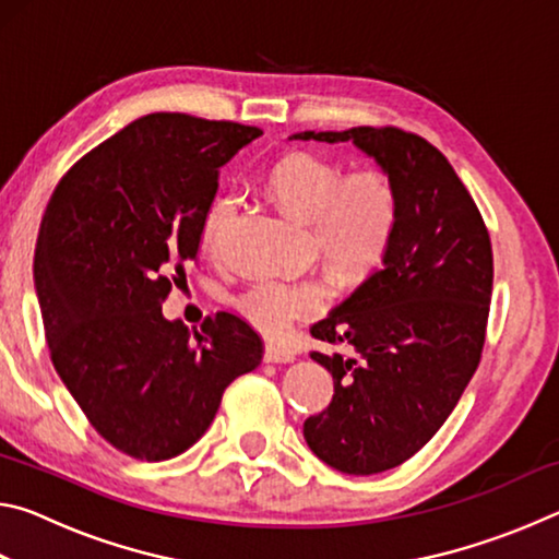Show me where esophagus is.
Masks as SVG:
<instances>
[{
    "label": "esophagus",
    "instance_id": "obj_1",
    "mask_svg": "<svg viewBox=\"0 0 559 559\" xmlns=\"http://www.w3.org/2000/svg\"><path fill=\"white\" fill-rule=\"evenodd\" d=\"M296 355L290 353L286 347H278V345H266L263 347V362H271V365H286L293 362Z\"/></svg>",
    "mask_w": 559,
    "mask_h": 559
}]
</instances>
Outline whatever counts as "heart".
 Returning <instances> with one entry per match:
<instances>
[{
	"label": "heart",
	"instance_id": "1",
	"mask_svg": "<svg viewBox=\"0 0 559 559\" xmlns=\"http://www.w3.org/2000/svg\"><path fill=\"white\" fill-rule=\"evenodd\" d=\"M269 189L283 210L310 222L318 249L347 278L372 271L390 249L400 224V192L382 169L347 175L343 167L310 153L281 157L269 173ZM239 197H214L204 216L202 241L216 249L229 229ZM323 281L257 278L236 296V310L266 337L288 335L293 323L325 306Z\"/></svg>",
	"mask_w": 559,
	"mask_h": 559
}]
</instances>
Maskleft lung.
Returning a JSON list of instances; mask_svg holds the SVG:
<instances>
[{
	"instance_id": "8db88e82",
	"label": "left lung",
	"mask_w": 559,
	"mask_h": 559,
	"mask_svg": "<svg viewBox=\"0 0 559 559\" xmlns=\"http://www.w3.org/2000/svg\"><path fill=\"white\" fill-rule=\"evenodd\" d=\"M353 143L400 192V224L377 269L310 335L353 355L310 357L333 374L328 409L302 424L310 451L349 476L412 459L449 419L480 362L493 290V249L449 159L400 128L296 132Z\"/></svg>"
}]
</instances>
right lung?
<instances>
[{"label": "right lung", "mask_w": 559, "mask_h": 559, "mask_svg": "<svg viewBox=\"0 0 559 559\" xmlns=\"http://www.w3.org/2000/svg\"><path fill=\"white\" fill-rule=\"evenodd\" d=\"M263 132L153 112L83 155L56 185L34 251L51 362L110 447L167 461L210 429L222 394L257 370L261 337L231 313L200 330L163 302L197 261L219 169Z\"/></svg>", "instance_id": "obj_1"}]
</instances>
